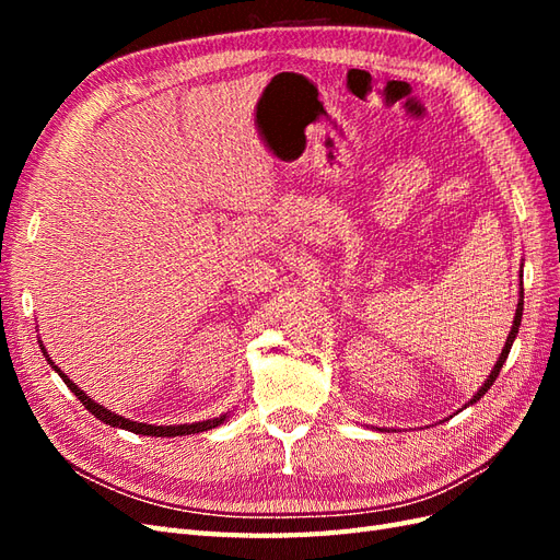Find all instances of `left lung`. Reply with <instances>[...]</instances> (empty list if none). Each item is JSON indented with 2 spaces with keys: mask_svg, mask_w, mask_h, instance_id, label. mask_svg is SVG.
<instances>
[{
  "mask_svg": "<svg viewBox=\"0 0 560 560\" xmlns=\"http://www.w3.org/2000/svg\"><path fill=\"white\" fill-rule=\"evenodd\" d=\"M518 306H516V315H514V325H512V331H510V336H506V343H504V348H502V352H500V358H498V362H495V366H493V371H490V376L483 381V385L479 387V393L474 395L465 406H469V404H477L488 389H490V385L495 383V378L500 376V369H502V364L506 362V354H510V350H512V343H514V338H516V334H518V327H521V315H523V287H521V292H518Z\"/></svg>",
  "mask_w": 560,
  "mask_h": 560,
  "instance_id": "8db88e82",
  "label": "left lung"
}]
</instances>
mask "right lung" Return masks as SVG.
<instances>
[{
    "instance_id": "obj_1",
    "label": "right lung",
    "mask_w": 560,
    "mask_h": 560,
    "mask_svg": "<svg viewBox=\"0 0 560 560\" xmlns=\"http://www.w3.org/2000/svg\"><path fill=\"white\" fill-rule=\"evenodd\" d=\"M42 352L46 354L44 343H42ZM46 360H48L50 369H54L56 374L65 381V385L70 387L72 393L77 395V399H79L83 406H86V409H89L97 420H103L105 425H112V428H121V430H128V432H135V434H147V436H184V434H198V432H208V430H212V428H219V425H222V422L229 418V413H224V416H219V418H210V420L191 422V425H147V422L128 420V418H124V416H118V413H114V411L105 409L103 404L93 401L86 393H83L81 387H77L70 378H67V376L62 374V371L56 366V362H50L48 354H46Z\"/></svg>"
}]
</instances>
